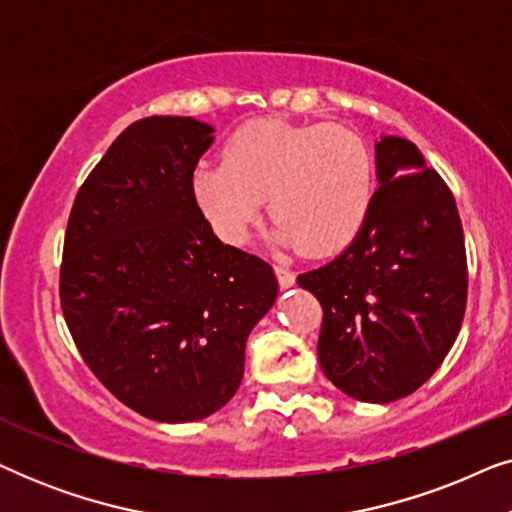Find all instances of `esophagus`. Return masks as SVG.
<instances>
[{
    "mask_svg": "<svg viewBox=\"0 0 512 512\" xmlns=\"http://www.w3.org/2000/svg\"><path fill=\"white\" fill-rule=\"evenodd\" d=\"M275 275H277V282L282 289H291L293 284H296V275L289 268H282V265H275Z\"/></svg>",
    "mask_w": 512,
    "mask_h": 512,
    "instance_id": "1",
    "label": "esophagus"
}]
</instances>
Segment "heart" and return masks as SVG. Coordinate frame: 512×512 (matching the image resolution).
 Listing matches in <instances>:
<instances>
[{
  "instance_id": "obj_1",
  "label": "heart",
  "mask_w": 512,
  "mask_h": 512,
  "mask_svg": "<svg viewBox=\"0 0 512 512\" xmlns=\"http://www.w3.org/2000/svg\"><path fill=\"white\" fill-rule=\"evenodd\" d=\"M373 191L366 139L328 123H247L228 139L223 163L193 172V198L219 240L242 247L268 198L272 242L312 256L335 254L359 235Z\"/></svg>"
}]
</instances>
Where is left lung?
I'll list each match as a JSON object with an SVG mask.
<instances>
[{"mask_svg":"<svg viewBox=\"0 0 512 512\" xmlns=\"http://www.w3.org/2000/svg\"><path fill=\"white\" fill-rule=\"evenodd\" d=\"M377 191L349 247L298 286L324 307L319 363L340 391L391 403L436 373L457 340L468 272L457 202L410 139L375 142Z\"/></svg>","mask_w":512,"mask_h":512,"instance_id":"left-lung-1","label":"left lung"}]
</instances>
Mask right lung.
<instances>
[{
  "mask_svg": "<svg viewBox=\"0 0 512 512\" xmlns=\"http://www.w3.org/2000/svg\"><path fill=\"white\" fill-rule=\"evenodd\" d=\"M212 125L151 116L125 128L69 214L60 303L97 380L167 424L221 410L244 347L277 300L275 272L223 244L193 198Z\"/></svg>",
  "mask_w": 512,
  "mask_h": 512,
  "instance_id": "right-lung-1",
  "label": "right lung"
}]
</instances>
